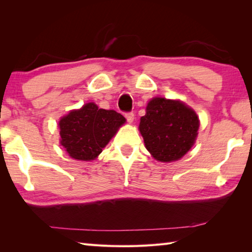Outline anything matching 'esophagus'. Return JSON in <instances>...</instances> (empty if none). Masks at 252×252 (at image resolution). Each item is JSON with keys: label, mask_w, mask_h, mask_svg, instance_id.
I'll use <instances>...</instances> for the list:
<instances>
[{"label": "esophagus", "mask_w": 252, "mask_h": 252, "mask_svg": "<svg viewBox=\"0 0 252 252\" xmlns=\"http://www.w3.org/2000/svg\"><path fill=\"white\" fill-rule=\"evenodd\" d=\"M125 117L129 123H132L133 121H134V114H133V112H126Z\"/></svg>", "instance_id": "esophagus-1"}]
</instances>
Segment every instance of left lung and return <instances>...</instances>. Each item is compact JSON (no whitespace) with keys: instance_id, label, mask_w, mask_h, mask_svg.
Segmentation results:
<instances>
[{"instance_id":"obj_1","label":"left lung","mask_w":252,"mask_h":252,"mask_svg":"<svg viewBox=\"0 0 252 252\" xmlns=\"http://www.w3.org/2000/svg\"><path fill=\"white\" fill-rule=\"evenodd\" d=\"M138 129L152 156L158 161L171 162L181 159L194 145L199 119L183 101L154 97Z\"/></svg>"}]
</instances>
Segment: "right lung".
<instances>
[{
  "label": "right lung",
  "mask_w": 252,
  "mask_h": 252,
  "mask_svg": "<svg viewBox=\"0 0 252 252\" xmlns=\"http://www.w3.org/2000/svg\"><path fill=\"white\" fill-rule=\"evenodd\" d=\"M125 122L126 118L117 111L88 103L61 119V144L71 158L91 161L97 158Z\"/></svg>",
  "instance_id": "right-lung-1"
}]
</instances>
